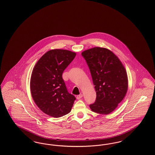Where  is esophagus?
I'll return each mask as SVG.
<instances>
[{
  "label": "esophagus",
  "mask_w": 155,
  "mask_h": 155,
  "mask_svg": "<svg viewBox=\"0 0 155 155\" xmlns=\"http://www.w3.org/2000/svg\"><path fill=\"white\" fill-rule=\"evenodd\" d=\"M82 96H83L82 94H80V95H77V99H80L81 97H82Z\"/></svg>",
  "instance_id": "esophagus-1"
}]
</instances>
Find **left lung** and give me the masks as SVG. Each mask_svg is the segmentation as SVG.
<instances>
[{"label":"left lung","instance_id":"8db88e82","mask_svg":"<svg viewBox=\"0 0 155 155\" xmlns=\"http://www.w3.org/2000/svg\"><path fill=\"white\" fill-rule=\"evenodd\" d=\"M91 74L96 92L95 103L90 104L92 111L109 114L118 106L128 89L125 67L118 57L110 50L95 47L81 53Z\"/></svg>","mask_w":155,"mask_h":155}]
</instances>
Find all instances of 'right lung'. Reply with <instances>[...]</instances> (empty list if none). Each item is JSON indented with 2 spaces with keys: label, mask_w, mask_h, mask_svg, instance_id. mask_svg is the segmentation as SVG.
Masks as SVG:
<instances>
[{
  "label": "right lung",
  "mask_w": 155,
  "mask_h": 155,
  "mask_svg": "<svg viewBox=\"0 0 155 155\" xmlns=\"http://www.w3.org/2000/svg\"><path fill=\"white\" fill-rule=\"evenodd\" d=\"M76 56L75 52L52 49L45 53L34 67L30 80L31 95L44 113L60 117L71 110L75 97L69 94L62 74Z\"/></svg>",
  "instance_id": "right-lung-1"
}]
</instances>
